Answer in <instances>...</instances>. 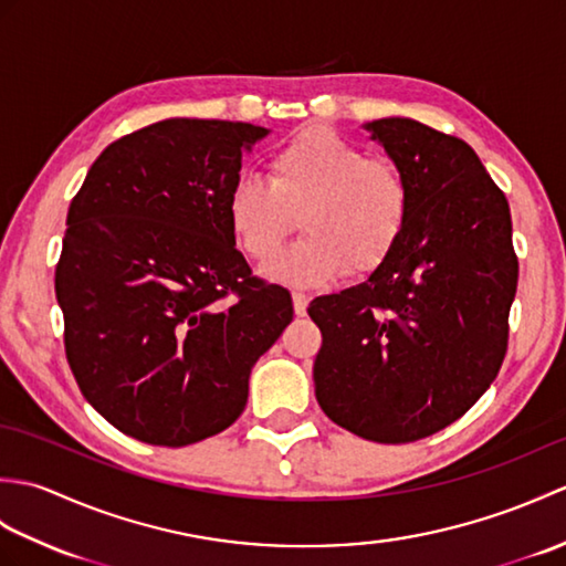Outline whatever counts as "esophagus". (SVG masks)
Returning a JSON list of instances; mask_svg holds the SVG:
<instances>
[{
    "instance_id": "obj_1",
    "label": "esophagus",
    "mask_w": 566,
    "mask_h": 566,
    "mask_svg": "<svg viewBox=\"0 0 566 566\" xmlns=\"http://www.w3.org/2000/svg\"><path fill=\"white\" fill-rule=\"evenodd\" d=\"M292 302H294V314L296 316H304L306 314V306H308V296L302 292H294L292 294Z\"/></svg>"
}]
</instances>
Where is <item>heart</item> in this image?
<instances>
[{
    "label": "heart",
    "mask_w": 566,
    "mask_h": 566,
    "mask_svg": "<svg viewBox=\"0 0 566 566\" xmlns=\"http://www.w3.org/2000/svg\"><path fill=\"white\" fill-rule=\"evenodd\" d=\"M264 167L268 182L240 177L228 189L226 221L245 255L270 260L298 216L306 235L264 268L274 282L314 286L345 268L369 274L406 231L411 187L403 172L326 126L286 138Z\"/></svg>",
    "instance_id": "heart-1"
}]
</instances>
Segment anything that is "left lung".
I'll list each match as a JSON object with an SVG mask.
<instances>
[{"mask_svg": "<svg viewBox=\"0 0 566 566\" xmlns=\"http://www.w3.org/2000/svg\"><path fill=\"white\" fill-rule=\"evenodd\" d=\"M411 187L391 255L363 284L316 296V399L375 442L428 438L462 418L509 347L518 258L506 195L464 140L413 118L365 124Z\"/></svg>", "mask_w": 566, "mask_h": 566, "instance_id": "8db88e82", "label": "left lung"}]
</instances>
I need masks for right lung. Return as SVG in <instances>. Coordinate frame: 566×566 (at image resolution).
I'll list each match as a JSON object with an SVG mask.
<instances>
[{
    "label": "right lung",
    "mask_w": 566,
    "mask_h": 566,
    "mask_svg": "<svg viewBox=\"0 0 566 566\" xmlns=\"http://www.w3.org/2000/svg\"><path fill=\"white\" fill-rule=\"evenodd\" d=\"M270 130L165 118L104 148L67 209L55 268L65 355L97 413L163 448L243 413L292 296L252 276L226 221L240 158Z\"/></svg>",
    "instance_id": "1"
}]
</instances>
